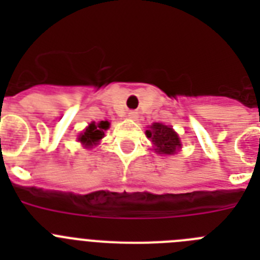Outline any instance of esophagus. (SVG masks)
<instances>
[{"instance_id":"1","label":"esophagus","mask_w":260,"mask_h":260,"mask_svg":"<svg viewBox=\"0 0 260 260\" xmlns=\"http://www.w3.org/2000/svg\"><path fill=\"white\" fill-rule=\"evenodd\" d=\"M138 117V114H137V112H130V113H128V118H133V119H135Z\"/></svg>"}]
</instances>
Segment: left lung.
Wrapping results in <instances>:
<instances>
[{"mask_svg": "<svg viewBox=\"0 0 260 260\" xmlns=\"http://www.w3.org/2000/svg\"><path fill=\"white\" fill-rule=\"evenodd\" d=\"M146 135L152 141L156 152L162 155H173L181 147L180 138L171 126L153 123L150 130H146Z\"/></svg>", "mask_w": 260, "mask_h": 260, "instance_id": "1", "label": "left lung"}]
</instances>
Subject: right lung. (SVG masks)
<instances>
[{
    "mask_svg": "<svg viewBox=\"0 0 260 260\" xmlns=\"http://www.w3.org/2000/svg\"><path fill=\"white\" fill-rule=\"evenodd\" d=\"M108 127H109V122L108 121H100L99 123H89L88 127L84 130V133H82L79 135L78 139H79V142L86 144V146H92V144H96L104 137V132Z\"/></svg>",
    "mask_w": 260,
    "mask_h": 260,
    "instance_id": "obj_1",
    "label": "right lung"
}]
</instances>
